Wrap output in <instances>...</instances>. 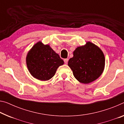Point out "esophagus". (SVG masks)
Instances as JSON below:
<instances>
[{"mask_svg":"<svg viewBox=\"0 0 124 124\" xmlns=\"http://www.w3.org/2000/svg\"><path fill=\"white\" fill-rule=\"evenodd\" d=\"M64 63H65L66 64H67V63L68 62V58L64 59Z\"/></svg>","mask_w":124,"mask_h":124,"instance_id":"esophagus-1","label":"esophagus"}]
</instances>
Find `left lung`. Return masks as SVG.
<instances>
[{
    "label": "left lung",
    "mask_w": 124,
    "mask_h": 124,
    "mask_svg": "<svg viewBox=\"0 0 124 124\" xmlns=\"http://www.w3.org/2000/svg\"><path fill=\"white\" fill-rule=\"evenodd\" d=\"M68 65L80 83L87 84L99 78L103 72L105 57L98 47L90 42L78 47L73 52Z\"/></svg>",
    "instance_id": "left-lung-1"
}]
</instances>
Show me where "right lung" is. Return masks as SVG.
<instances>
[{
  "instance_id": "right-lung-1",
  "label": "right lung",
  "mask_w": 124,
  "mask_h": 124,
  "mask_svg": "<svg viewBox=\"0 0 124 124\" xmlns=\"http://www.w3.org/2000/svg\"><path fill=\"white\" fill-rule=\"evenodd\" d=\"M64 62L48 45L41 42L35 44L27 54L26 64L34 77L40 80H47L54 76L59 66Z\"/></svg>"
}]
</instances>
